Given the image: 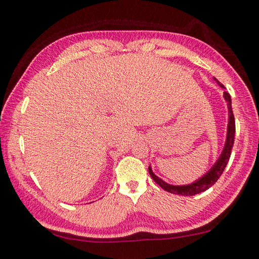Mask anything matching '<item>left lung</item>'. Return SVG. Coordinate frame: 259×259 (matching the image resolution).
<instances>
[{"label":"left lung","instance_id":"1","mask_svg":"<svg viewBox=\"0 0 259 259\" xmlns=\"http://www.w3.org/2000/svg\"><path fill=\"white\" fill-rule=\"evenodd\" d=\"M215 79V78H214ZM216 80V79H215ZM220 84V87L224 88V86L221 83L219 80H216ZM224 100L227 101L228 104V110H229V123H228V133H227V140H225V145L224 148L221 153V156L219 157L218 161L213 165V167L210 170L201 177L198 180L190 183V185H186V186H173V185H168L165 181H163L162 179H159L157 176L154 175V172L152 171V167H148L149 175L153 178V180L157 183V185L163 188L164 190H166L167 192H171V194H176V195H182V196H194L197 194H200L205 190H207L208 188H210L214 183L219 180L220 177L222 176V173L224 171L225 166L230 159V156H231V150L233 147V143H234V134H236V121H234V115L232 112V105H231V96L228 92H224Z\"/></svg>","mask_w":259,"mask_h":259}]
</instances>
